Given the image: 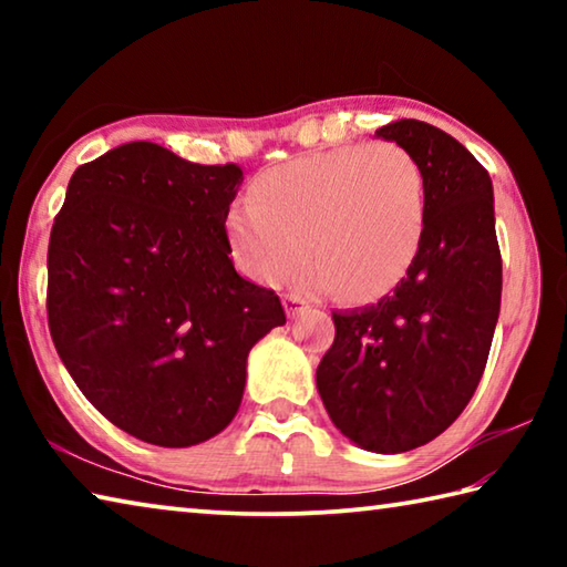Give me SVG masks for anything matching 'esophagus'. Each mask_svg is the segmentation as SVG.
<instances>
[{
    "mask_svg": "<svg viewBox=\"0 0 567 567\" xmlns=\"http://www.w3.org/2000/svg\"><path fill=\"white\" fill-rule=\"evenodd\" d=\"M282 305H285V312H287V318H300V315L307 310V307H310V300H305L302 295H295V292H287L285 297H282Z\"/></svg>",
    "mask_w": 567,
    "mask_h": 567,
    "instance_id": "1",
    "label": "esophagus"
}]
</instances>
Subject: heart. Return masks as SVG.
Segmentation results:
<instances>
[{
  "instance_id": "obj_1",
  "label": "heart",
  "mask_w": 567,
  "mask_h": 567,
  "mask_svg": "<svg viewBox=\"0 0 567 567\" xmlns=\"http://www.w3.org/2000/svg\"><path fill=\"white\" fill-rule=\"evenodd\" d=\"M427 223V182L398 142L332 147L292 157L252 182L227 209V237L247 277L282 285L307 262V280L342 300L392 290L415 262Z\"/></svg>"
}]
</instances>
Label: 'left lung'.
<instances>
[{"instance_id": "obj_1", "label": "left lung", "mask_w": 567, "mask_h": 567, "mask_svg": "<svg viewBox=\"0 0 567 567\" xmlns=\"http://www.w3.org/2000/svg\"><path fill=\"white\" fill-rule=\"evenodd\" d=\"M375 134L425 172V237L395 290L332 312L318 390L344 437L392 455L445 433L473 398L501 315L503 260L491 175L455 137L420 120Z\"/></svg>"}]
</instances>
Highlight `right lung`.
<instances>
[{"instance_id": "1", "label": "right lung", "mask_w": 567, "mask_h": 567, "mask_svg": "<svg viewBox=\"0 0 567 567\" xmlns=\"http://www.w3.org/2000/svg\"><path fill=\"white\" fill-rule=\"evenodd\" d=\"M243 169L152 142L76 167L47 252V318L76 388L112 425L189 447L233 422L247 354L285 324L239 277L225 219Z\"/></svg>"}]
</instances>
